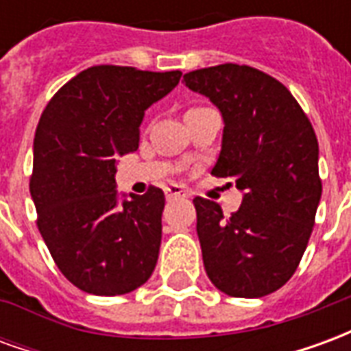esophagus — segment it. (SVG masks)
Wrapping results in <instances>:
<instances>
[{"label": "esophagus", "instance_id": "1", "mask_svg": "<svg viewBox=\"0 0 351 351\" xmlns=\"http://www.w3.org/2000/svg\"><path fill=\"white\" fill-rule=\"evenodd\" d=\"M165 195H167V201H175L178 197H186V191L180 186H169L165 190Z\"/></svg>", "mask_w": 351, "mask_h": 351}]
</instances>
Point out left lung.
<instances>
[{"label":"left lung","mask_w":351,"mask_h":351,"mask_svg":"<svg viewBox=\"0 0 351 351\" xmlns=\"http://www.w3.org/2000/svg\"><path fill=\"white\" fill-rule=\"evenodd\" d=\"M182 82L220 110L221 150L210 173L243 193L229 218L218 203L193 199L206 274L231 297L272 293L291 278L314 228L316 133L289 90L254 67L216 65L186 73Z\"/></svg>","instance_id":"obj_1"}]
</instances>
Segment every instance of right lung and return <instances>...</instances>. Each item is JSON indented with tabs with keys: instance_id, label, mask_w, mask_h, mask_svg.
<instances>
[{
	"instance_id": "1",
	"label": "right lung",
	"mask_w": 351,
	"mask_h": 351,
	"mask_svg": "<svg viewBox=\"0 0 351 351\" xmlns=\"http://www.w3.org/2000/svg\"><path fill=\"white\" fill-rule=\"evenodd\" d=\"M180 71L95 65L60 88L34 138L29 193L58 269L92 295L130 293L150 278L165 195L116 190L118 158L138 148L146 108L173 92Z\"/></svg>"
}]
</instances>
